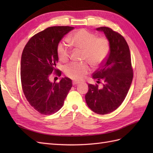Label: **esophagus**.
Returning a JSON list of instances; mask_svg holds the SVG:
<instances>
[{
  "label": "esophagus",
  "instance_id": "esophagus-1",
  "mask_svg": "<svg viewBox=\"0 0 153 153\" xmlns=\"http://www.w3.org/2000/svg\"><path fill=\"white\" fill-rule=\"evenodd\" d=\"M79 83L77 82H76V81H74V82H72V84L73 85H77V84H79Z\"/></svg>",
  "mask_w": 153,
  "mask_h": 153
}]
</instances>
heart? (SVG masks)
I'll list each match as a JSON object with an SVG mask.
<instances>
[{"mask_svg":"<svg viewBox=\"0 0 153 153\" xmlns=\"http://www.w3.org/2000/svg\"><path fill=\"white\" fill-rule=\"evenodd\" d=\"M68 41L73 47L83 51V59L93 67L102 65L108 56L110 45L106 38H97L96 35L86 30H79L68 38ZM57 54L59 60L63 62L69 59L70 47L66 42L62 41L57 46ZM90 70L87 63L71 62L65 66L64 71L70 78L79 81L83 79Z\"/></svg>","mask_w":153,"mask_h":153,"instance_id":"heart-1","label":"heart"}]
</instances>
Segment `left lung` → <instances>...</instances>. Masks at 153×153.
<instances>
[{"mask_svg":"<svg viewBox=\"0 0 153 153\" xmlns=\"http://www.w3.org/2000/svg\"><path fill=\"white\" fill-rule=\"evenodd\" d=\"M103 32L110 45L108 58L100 69L93 74L97 82L103 81L102 88L88 84L85 96L89 108L99 114L114 111L124 100L133 79L131 54L125 39L107 27L96 28Z\"/></svg>","mask_w":153,"mask_h":153,"instance_id":"left-lung-1","label":"left lung"}]
</instances>
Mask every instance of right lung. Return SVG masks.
I'll return each mask as SVG.
<instances>
[{
	"mask_svg": "<svg viewBox=\"0 0 153 153\" xmlns=\"http://www.w3.org/2000/svg\"><path fill=\"white\" fill-rule=\"evenodd\" d=\"M73 27H50L32 37L25 45L21 58V82L25 98L30 105L44 115L52 114L63 106L72 86L67 77L52 83L51 74L58 62L57 46Z\"/></svg>",
	"mask_w": 153,
	"mask_h": 153,
	"instance_id": "obj_1",
	"label": "right lung"
}]
</instances>
